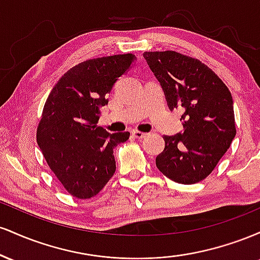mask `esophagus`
Returning <instances> with one entry per match:
<instances>
[{
  "label": "esophagus",
  "mask_w": 260,
  "mask_h": 260,
  "mask_svg": "<svg viewBox=\"0 0 260 260\" xmlns=\"http://www.w3.org/2000/svg\"><path fill=\"white\" fill-rule=\"evenodd\" d=\"M132 136L134 137V138H137V139H143V138H145V137H147V133L139 132V131H133Z\"/></svg>",
  "instance_id": "1"
}]
</instances>
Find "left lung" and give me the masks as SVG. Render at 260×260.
Returning <instances> with one entry per match:
<instances>
[{
	"mask_svg": "<svg viewBox=\"0 0 260 260\" xmlns=\"http://www.w3.org/2000/svg\"><path fill=\"white\" fill-rule=\"evenodd\" d=\"M171 110L183 107V133L164 136L156 168L170 180L193 184L207 178L236 136L234 101L225 83L199 59L176 51L144 52Z\"/></svg>",
	"mask_w": 260,
	"mask_h": 260,
	"instance_id": "8db88e82",
	"label": "left lung"
}]
</instances>
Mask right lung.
Segmentation results:
<instances>
[{
	"label": "right lung",
	"mask_w": 260,
	"mask_h": 260,
	"mask_svg": "<svg viewBox=\"0 0 260 260\" xmlns=\"http://www.w3.org/2000/svg\"><path fill=\"white\" fill-rule=\"evenodd\" d=\"M132 53L88 59L67 71L53 86L37 129L47 165L78 199L96 196L115 174L113 148L129 132L109 133L98 126L113 84L132 68Z\"/></svg>",
	"instance_id": "obj_1"
}]
</instances>
